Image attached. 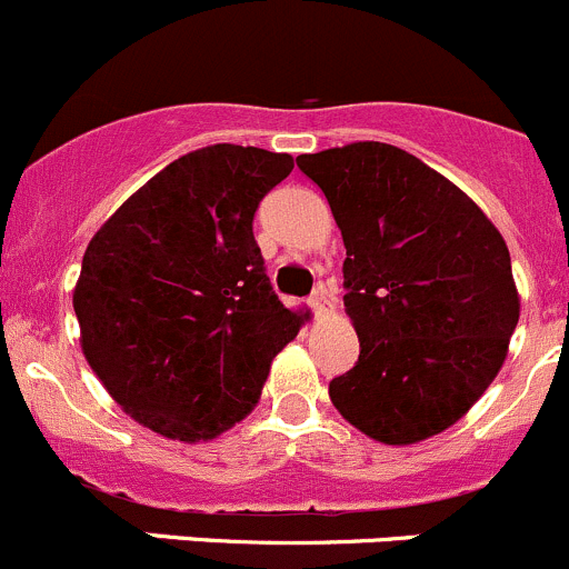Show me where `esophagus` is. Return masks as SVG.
Here are the masks:
<instances>
[{
    "instance_id": "obj_1",
    "label": "esophagus",
    "mask_w": 569,
    "mask_h": 569,
    "mask_svg": "<svg viewBox=\"0 0 569 569\" xmlns=\"http://www.w3.org/2000/svg\"><path fill=\"white\" fill-rule=\"evenodd\" d=\"M309 307H312L318 315L320 312H329V309H331V292L326 290L323 284L315 287L312 296H309Z\"/></svg>"
}]
</instances>
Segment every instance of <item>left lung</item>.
Listing matches in <instances>:
<instances>
[{"instance_id": "1", "label": "left lung", "mask_w": 569, "mask_h": 569, "mask_svg": "<svg viewBox=\"0 0 569 569\" xmlns=\"http://www.w3.org/2000/svg\"><path fill=\"white\" fill-rule=\"evenodd\" d=\"M346 243L359 359L329 381L337 412L387 446L457 423L492 385L520 318L503 238L442 173L379 140L298 157Z\"/></svg>"}]
</instances>
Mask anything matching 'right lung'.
<instances>
[{
	"label": "right lung",
	"instance_id": "1",
	"mask_svg": "<svg viewBox=\"0 0 569 569\" xmlns=\"http://www.w3.org/2000/svg\"><path fill=\"white\" fill-rule=\"evenodd\" d=\"M292 157L216 143L129 196L82 257V351L116 403L168 440H212L254 409L301 318L279 301L254 212Z\"/></svg>",
	"mask_w": 569,
	"mask_h": 569
}]
</instances>
